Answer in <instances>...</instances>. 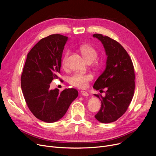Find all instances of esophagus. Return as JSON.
<instances>
[{
  "instance_id": "esophagus-1",
  "label": "esophagus",
  "mask_w": 156,
  "mask_h": 156,
  "mask_svg": "<svg viewBox=\"0 0 156 156\" xmlns=\"http://www.w3.org/2000/svg\"><path fill=\"white\" fill-rule=\"evenodd\" d=\"M80 93H81V95H82L83 96H85V97H88L89 95V94L85 91H81Z\"/></svg>"
}]
</instances>
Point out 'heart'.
<instances>
[{
  "instance_id": "obj_1",
  "label": "heart",
  "mask_w": 156,
  "mask_h": 156,
  "mask_svg": "<svg viewBox=\"0 0 156 156\" xmlns=\"http://www.w3.org/2000/svg\"><path fill=\"white\" fill-rule=\"evenodd\" d=\"M79 50L88 63L94 62L98 56L97 51L90 45H82L79 47ZM68 54V52L66 54L63 64L65 63ZM92 79L93 75L90 73H75L69 78V83L73 87L83 89L87 87L88 83Z\"/></svg>"
}]
</instances>
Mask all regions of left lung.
<instances>
[{"instance_id": "1", "label": "left lung", "mask_w": 156, "mask_h": 156, "mask_svg": "<svg viewBox=\"0 0 156 156\" xmlns=\"http://www.w3.org/2000/svg\"><path fill=\"white\" fill-rule=\"evenodd\" d=\"M102 44L107 59L105 68L93 88H107L105 96L94 94L101 100V108L95 116L102 123L116 121L127 110L135 91V73L132 59L120 44L109 37L94 34Z\"/></svg>"}]
</instances>
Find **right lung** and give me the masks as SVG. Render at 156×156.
Instances as JSON below:
<instances>
[{
	"label": "right lung",
	"instance_id": "obj_1",
	"mask_svg": "<svg viewBox=\"0 0 156 156\" xmlns=\"http://www.w3.org/2000/svg\"><path fill=\"white\" fill-rule=\"evenodd\" d=\"M67 37L54 34L41 39L27 55L21 77V86L27 105L33 114L46 122L61 119L78 95L75 88H50L57 79Z\"/></svg>",
	"mask_w": 156,
	"mask_h": 156
}]
</instances>
